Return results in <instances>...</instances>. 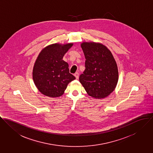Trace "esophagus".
Wrapping results in <instances>:
<instances>
[{
    "mask_svg": "<svg viewBox=\"0 0 153 153\" xmlns=\"http://www.w3.org/2000/svg\"><path fill=\"white\" fill-rule=\"evenodd\" d=\"M74 76L76 77V79H79V74L78 73H76L74 74Z\"/></svg>",
    "mask_w": 153,
    "mask_h": 153,
    "instance_id": "obj_1",
    "label": "esophagus"
}]
</instances>
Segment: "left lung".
<instances>
[{
  "instance_id": "obj_1",
  "label": "left lung",
  "mask_w": 153,
  "mask_h": 153,
  "mask_svg": "<svg viewBox=\"0 0 153 153\" xmlns=\"http://www.w3.org/2000/svg\"><path fill=\"white\" fill-rule=\"evenodd\" d=\"M81 47L85 58V69L79 81L87 93L101 99L115 89L119 80L116 62L110 51L100 43L83 42Z\"/></svg>"
}]
</instances>
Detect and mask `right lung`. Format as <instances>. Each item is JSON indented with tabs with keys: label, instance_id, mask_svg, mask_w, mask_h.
I'll use <instances>...</instances> for the list:
<instances>
[{
	"label": "right lung",
	"instance_id": "add662e5",
	"mask_svg": "<svg viewBox=\"0 0 153 153\" xmlns=\"http://www.w3.org/2000/svg\"><path fill=\"white\" fill-rule=\"evenodd\" d=\"M73 43H54L39 54L33 68V80L38 90L50 97L62 96L70 82L76 77L69 73L68 63L63 57Z\"/></svg>",
	"mask_w": 153,
	"mask_h": 153
}]
</instances>
